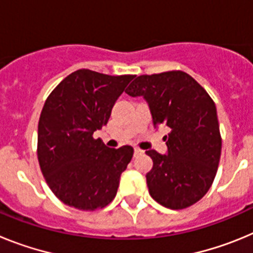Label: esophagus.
<instances>
[{"instance_id":"esophagus-1","label":"esophagus","mask_w":253,"mask_h":253,"mask_svg":"<svg viewBox=\"0 0 253 253\" xmlns=\"http://www.w3.org/2000/svg\"><path fill=\"white\" fill-rule=\"evenodd\" d=\"M143 149H140V148H138V147H135V148H134V154H135V156H139V154H143Z\"/></svg>"}]
</instances>
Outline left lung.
Returning a JSON list of instances; mask_svg holds the SVG:
<instances>
[{"instance_id":"obj_1","label":"left lung","mask_w":253,"mask_h":253,"mask_svg":"<svg viewBox=\"0 0 253 253\" xmlns=\"http://www.w3.org/2000/svg\"><path fill=\"white\" fill-rule=\"evenodd\" d=\"M125 92L131 97L143 96L154 126L169 128V135L163 137L167 154L146 152L153 161L146 175L151 196L175 210L198 203L213 184L222 152L213 99L182 71L142 75Z\"/></svg>"}]
</instances>
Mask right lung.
Returning <instances> with one entry per match:
<instances>
[{
    "label": "right lung",
    "instance_id": "1",
    "mask_svg": "<svg viewBox=\"0 0 253 253\" xmlns=\"http://www.w3.org/2000/svg\"><path fill=\"white\" fill-rule=\"evenodd\" d=\"M134 77L78 69L48 96L38 124V160L48 186L68 207L93 211L115 198L134 149L109 148L93 131L107 124Z\"/></svg>",
    "mask_w": 253,
    "mask_h": 253
}]
</instances>
